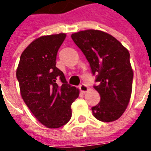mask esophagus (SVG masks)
<instances>
[{
	"mask_svg": "<svg viewBox=\"0 0 151 151\" xmlns=\"http://www.w3.org/2000/svg\"><path fill=\"white\" fill-rule=\"evenodd\" d=\"M79 89H80V90H81L82 93H86L87 91L89 90V88H88V86H87L86 85H85V84L80 85Z\"/></svg>",
	"mask_w": 151,
	"mask_h": 151,
	"instance_id": "obj_1",
	"label": "esophagus"
}]
</instances>
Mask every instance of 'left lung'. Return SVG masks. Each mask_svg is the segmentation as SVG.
<instances>
[{"instance_id": "left-lung-1", "label": "left lung", "mask_w": 151, "mask_h": 151, "mask_svg": "<svg viewBox=\"0 0 151 151\" xmlns=\"http://www.w3.org/2000/svg\"><path fill=\"white\" fill-rule=\"evenodd\" d=\"M71 37L86 56L98 82L93 87L101 101L92 107L93 114L99 121H115L125 112L132 92L134 72L129 51L115 37L100 30H83Z\"/></svg>"}]
</instances>
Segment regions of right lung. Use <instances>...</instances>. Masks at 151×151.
<instances>
[{
  "label": "right lung",
  "instance_id": "right-lung-1",
  "mask_svg": "<svg viewBox=\"0 0 151 151\" xmlns=\"http://www.w3.org/2000/svg\"><path fill=\"white\" fill-rule=\"evenodd\" d=\"M65 37L59 33L34 40L22 53L17 69L24 103L41 124L51 129L70 121L71 105L79 95L78 89L68 84L64 73L56 67L57 53Z\"/></svg>",
  "mask_w": 151,
  "mask_h": 151
}]
</instances>
